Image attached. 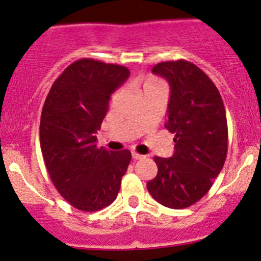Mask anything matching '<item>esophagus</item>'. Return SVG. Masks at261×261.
I'll return each mask as SVG.
<instances>
[{"instance_id": "1", "label": "esophagus", "mask_w": 261, "mask_h": 261, "mask_svg": "<svg viewBox=\"0 0 261 261\" xmlns=\"http://www.w3.org/2000/svg\"><path fill=\"white\" fill-rule=\"evenodd\" d=\"M131 155H133V159L134 160H139V159H143V158H144V155L138 154V152H136V151H133V154H131Z\"/></svg>"}]
</instances>
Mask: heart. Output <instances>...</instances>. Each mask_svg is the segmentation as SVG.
<instances>
[{
	"label": "heart",
	"instance_id": "1",
	"mask_svg": "<svg viewBox=\"0 0 261 261\" xmlns=\"http://www.w3.org/2000/svg\"><path fill=\"white\" fill-rule=\"evenodd\" d=\"M159 86H163V83L155 77H147L146 80L141 82V88H143V92H146L149 91V89L155 88V87H159Z\"/></svg>",
	"mask_w": 261,
	"mask_h": 261
}]
</instances>
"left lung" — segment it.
I'll return each instance as SVG.
<instances>
[{"mask_svg":"<svg viewBox=\"0 0 261 261\" xmlns=\"http://www.w3.org/2000/svg\"><path fill=\"white\" fill-rule=\"evenodd\" d=\"M152 73L170 86L165 127L175 135V150L172 158H154L158 174L146 188L163 206L186 208L210 191L225 164L228 144L225 106L215 83L193 63L163 62Z\"/></svg>","mask_w":261,"mask_h":261,"instance_id":"1","label":"left lung"}]
</instances>
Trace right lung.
<instances>
[{
	"mask_svg": "<svg viewBox=\"0 0 261 261\" xmlns=\"http://www.w3.org/2000/svg\"><path fill=\"white\" fill-rule=\"evenodd\" d=\"M130 70L83 58L53 83L40 118V146L50 179L73 207L94 212L117 197L131 160L128 150L97 147L96 133L111 94Z\"/></svg>",
	"mask_w": 261,
	"mask_h": 261,
	"instance_id": "obj_1",
	"label": "right lung"
}]
</instances>
